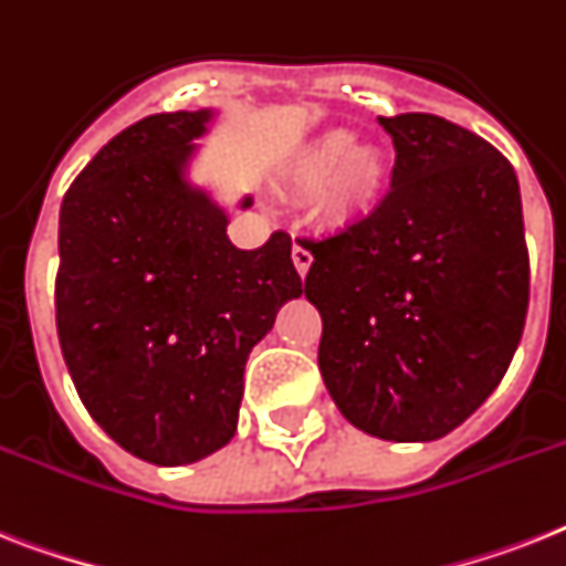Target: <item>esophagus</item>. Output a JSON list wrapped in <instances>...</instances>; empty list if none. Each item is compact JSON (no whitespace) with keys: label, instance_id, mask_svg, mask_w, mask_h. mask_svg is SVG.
<instances>
[{"label":"esophagus","instance_id":"1","mask_svg":"<svg viewBox=\"0 0 566 566\" xmlns=\"http://www.w3.org/2000/svg\"><path fill=\"white\" fill-rule=\"evenodd\" d=\"M293 268H296V273L305 279L307 270H311V264H314V255L305 250V247H298V243H293Z\"/></svg>","mask_w":566,"mask_h":566}]
</instances>
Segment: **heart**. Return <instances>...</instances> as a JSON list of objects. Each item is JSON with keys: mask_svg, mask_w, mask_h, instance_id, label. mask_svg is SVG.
<instances>
[{"mask_svg": "<svg viewBox=\"0 0 566 566\" xmlns=\"http://www.w3.org/2000/svg\"><path fill=\"white\" fill-rule=\"evenodd\" d=\"M287 188L316 195V218L328 229H352L371 218L389 186V159L371 145H355V133H319L287 165Z\"/></svg>", "mask_w": 566, "mask_h": 566, "instance_id": "1", "label": "heart"}]
</instances>
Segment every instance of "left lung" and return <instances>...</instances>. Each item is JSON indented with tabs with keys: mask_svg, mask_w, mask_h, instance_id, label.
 Returning <instances> with one entry per match:
<instances>
[{
	"mask_svg": "<svg viewBox=\"0 0 566 566\" xmlns=\"http://www.w3.org/2000/svg\"><path fill=\"white\" fill-rule=\"evenodd\" d=\"M392 188L357 227L298 241L323 316L319 371L337 410L387 442H433L506 375L530 307L521 186L476 133L430 116L378 118Z\"/></svg>",
	"mask_w": 566,
	"mask_h": 566,
	"instance_id": "obj_1",
	"label": "left lung"
}]
</instances>
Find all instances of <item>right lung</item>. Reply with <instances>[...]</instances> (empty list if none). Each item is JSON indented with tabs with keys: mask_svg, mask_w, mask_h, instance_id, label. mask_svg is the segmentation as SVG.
Wrapping results in <instances>:
<instances>
[{
	"mask_svg": "<svg viewBox=\"0 0 566 566\" xmlns=\"http://www.w3.org/2000/svg\"><path fill=\"white\" fill-rule=\"evenodd\" d=\"M211 116L130 124L60 206L63 360L101 430L154 465H188L235 436L247 357L302 296L291 238L238 250L227 209L188 179Z\"/></svg>",
	"mask_w": 566,
	"mask_h": 566,
	"instance_id": "obj_1",
	"label": "right lung"
}]
</instances>
